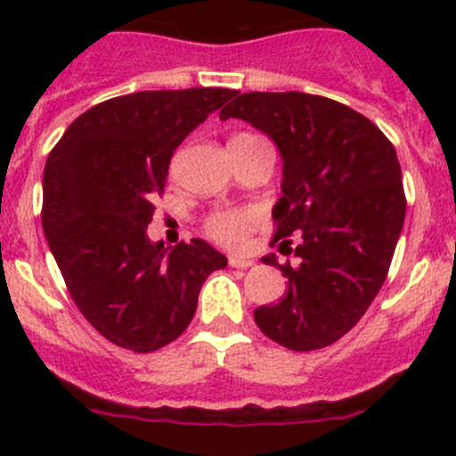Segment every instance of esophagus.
Wrapping results in <instances>:
<instances>
[{"label":"esophagus","instance_id":"obj_1","mask_svg":"<svg viewBox=\"0 0 456 456\" xmlns=\"http://www.w3.org/2000/svg\"><path fill=\"white\" fill-rule=\"evenodd\" d=\"M229 266H233V269H249V266H254V260L242 256H232L229 257Z\"/></svg>","mask_w":456,"mask_h":456}]
</instances>
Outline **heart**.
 Returning a JSON list of instances; mask_svg holds the SVG:
<instances>
[{
  "mask_svg": "<svg viewBox=\"0 0 456 456\" xmlns=\"http://www.w3.org/2000/svg\"><path fill=\"white\" fill-rule=\"evenodd\" d=\"M251 227H254V214L242 209H232L211 216L209 223H207V233L216 242H220V245L238 247L245 240L247 232Z\"/></svg>",
  "mask_w": 456,
  "mask_h": 456,
  "instance_id": "heart-1",
  "label": "heart"
}]
</instances>
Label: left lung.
Segmentation results:
<instances>
[{
  "instance_id": "8db88e82",
  "label": "left lung",
  "mask_w": 456,
  "mask_h": 456,
  "mask_svg": "<svg viewBox=\"0 0 456 456\" xmlns=\"http://www.w3.org/2000/svg\"><path fill=\"white\" fill-rule=\"evenodd\" d=\"M220 121L242 118L275 142L282 196L275 240L296 262L262 257L289 278L278 305L256 324L291 351L338 342L379 293L406 216L402 167L390 141L364 114L306 92H233ZM298 236L296 250L284 241Z\"/></svg>"
}]
</instances>
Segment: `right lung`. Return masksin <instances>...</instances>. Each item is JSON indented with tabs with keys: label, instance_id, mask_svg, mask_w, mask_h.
I'll return each instance as SVG.
<instances>
[{
	"label": "right lung",
	"instance_id": "1",
	"mask_svg": "<svg viewBox=\"0 0 456 456\" xmlns=\"http://www.w3.org/2000/svg\"><path fill=\"white\" fill-rule=\"evenodd\" d=\"M233 90L134 92L81 114L44 169L45 240L72 300L117 346L150 353L190 326L199 293L227 257L194 238L150 240L174 150Z\"/></svg>",
	"mask_w": 456,
	"mask_h": 456
}]
</instances>
